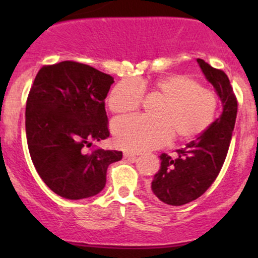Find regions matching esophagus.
<instances>
[{
  "mask_svg": "<svg viewBox=\"0 0 258 258\" xmlns=\"http://www.w3.org/2000/svg\"><path fill=\"white\" fill-rule=\"evenodd\" d=\"M138 155H141V153L128 152V150L123 152V158H125V159H135V158H137Z\"/></svg>",
  "mask_w": 258,
  "mask_h": 258,
  "instance_id": "obj_1",
  "label": "esophagus"
}]
</instances>
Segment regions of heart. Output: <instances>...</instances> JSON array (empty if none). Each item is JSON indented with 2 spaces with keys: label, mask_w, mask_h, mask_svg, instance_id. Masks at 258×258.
<instances>
[{
  "label": "heart",
  "mask_w": 258,
  "mask_h": 258,
  "mask_svg": "<svg viewBox=\"0 0 258 258\" xmlns=\"http://www.w3.org/2000/svg\"><path fill=\"white\" fill-rule=\"evenodd\" d=\"M150 93L162 102L154 116H127L116 120L112 132L116 143L125 149L149 150L174 142H189L212 125L218 110L214 91L184 74H168L148 84ZM143 88L135 80H122L108 97L109 109L117 115L135 112L143 103Z\"/></svg>",
  "instance_id": "heart-1"
}]
</instances>
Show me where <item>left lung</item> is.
Listing matches in <instances>:
<instances>
[{
  "mask_svg": "<svg viewBox=\"0 0 258 258\" xmlns=\"http://www.w3.org/2000/svg\"><path fill=\"white\" fill-rule=\"evenodd\" d=\"M197 60L217 91L223 111L203 135L176 150V155H160L161 167L154 176L150 189L162 203L173 206L198 199L217 178L227 158L238 112V100L227 74L203 59Z\"/></svg>",
  "mask_w": 258,
  "mask_h": 258,
  "instance_id": "obj_1",
  "label": "left lung"
}]
</instances>
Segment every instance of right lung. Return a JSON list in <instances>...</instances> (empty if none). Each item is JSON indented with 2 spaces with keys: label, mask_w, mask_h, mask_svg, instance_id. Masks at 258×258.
Here are the masks:
<instances>
[{
  "label": "right lung",
  "mask_w": 258,
  "mask_h": 258,
  "mask_svg": "<svg viewBox=\"0 0 258 258\" xmlns=\"http://www.w3.org/2000/svg\"><path fill=\"white\" fill-rule=\"evenodd\" d=\"M112 76L79 61L43 65L25 110L29 153L38 176L65 199H85L105 186L106 170L122 152L91 147L110 135L105 97Z\"/></svg>",
  "instance_id": "1"
}]
</instances>
